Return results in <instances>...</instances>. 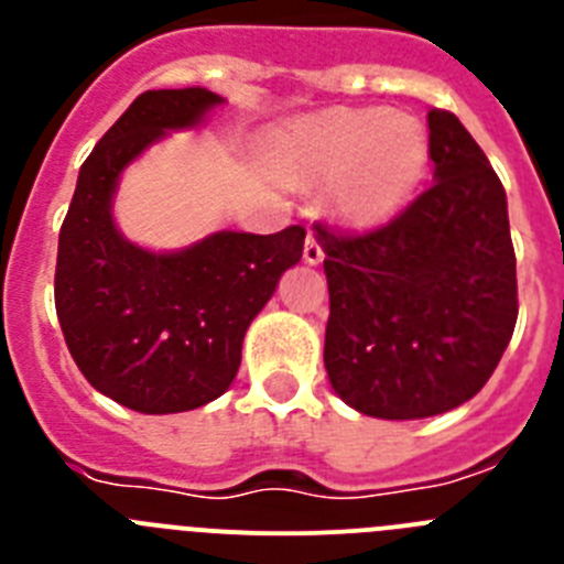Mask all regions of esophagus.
I'll return each mask as SVG.
<instances>
[{"label":"esophagus","mask_w":564,"mask_h":564,"mask_svg":"<svg viewBox=\"0 0 564 564\" xmlns=\"http://www.w3.org/2000/svg\"><path fill=\"white\" fill-rule=\"evenodd\" d=\"M325 259V248H322V239L316 231H307L305 239V262L307 265H318Z\"/></svg>","instance_id":"obj_1"}]
</instances>
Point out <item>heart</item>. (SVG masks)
<instances>
[{"mask_svg": "<svg viewBox=\"0 0 564 564\" xmlns=\"http://www.w3.org/2000/svg\"><path fill=\"white\" fill-rule=\"evenodd\" d=\"M430 163V138L410 115L387 109H330L293 121L276 134L285 183L333 181L338 217L376 226L401 212Z\"/></svg>", "mask_w": 564, "mask_h": 564, "instance_id": "obj_1", "label": "heart"}]
</instances>
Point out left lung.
<instances>
[{"mask_svg": "<svg viewBox=\"0 0 564 564\" xmlns=\"http://www.w3.org/2000/svg\"><path fill=\"white\" fill-rule=\"evenodd\" d=\"M435 183L367 234L313 231L325 248L333 390L364 415L415 421L482 390L517 325L506 188L446 109L430 112Z\"/></svg>", "mask_w": 564, "mask_h": 564, "instance_id": "obj_1", "label": "left lung"}]
</instances>
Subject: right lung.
<instances>
[{
  "label": "right lung",
  "instance_id": "right-lung-1",
  "mask_svg": "<svg viewBox=\"0 0 564 564\" xmlns=\"http://www.w3.org/2000/svg\"><path fill=\"white\" fill-rule=\"evenodd\" d=\"M220 104L206 87L134 98L84 161L58 234L56 313L69 356L98 392L143 415L197 410L231 387L248 325L305 248L302 226L217 231L169 253L115 228L123 169Z\"/></svg>",
  "mask_w": 564,
  "mask_h": 564
}]
</instances>
